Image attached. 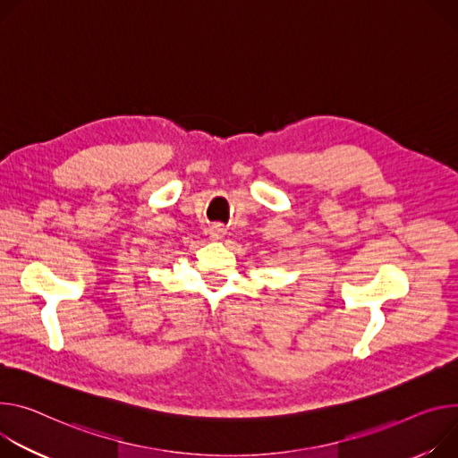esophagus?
<instances>
[{
	"mask_svg": "<svg viewBox=\"0 0 458 458\" xmlns=\"http://www.w3.org/2000/svg\"><path fill=\"white\" fill-rule=\"evenodd\" d=\"M225 228L221 226V225H214L212 228H210V237L214 239V241H221L223 237H225Z\"/></svg>",
	"mask_w": 458,
	"mask_h": 458,
	"instance_id": "1",
	"label": "esophagus"
}]
</instances>
